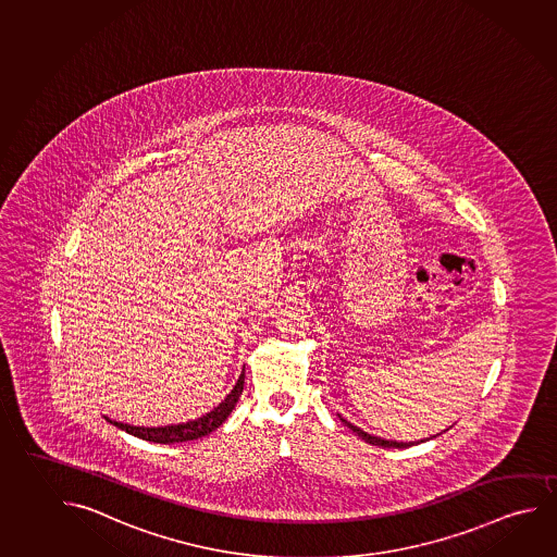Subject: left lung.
<instances>
[{"instance_id": "8db88e82", "label": "left lung", "mask_w": 557, "mask_h": 557, "mask_svg": "<svg viewBox=\"0 0 557 557\" xmlns=\"http://www.w3.org/2000/svg\"><path fill=\"white\" fill-rule=\"evenodd\" d=\"M341 421L349 426L352 433L359 434L360 438L368 444H374V446H382V448H407V446H413V444L424 443V441H419V443H397V441H386V438H380V436H374V434H368L367 431H362L359 426H355V424L349 423L347 419H343L339 416ZM448 431V429H446ZM436 436V434H434ZM433 438V436H431Z\"/></svg>"}]
</instances>
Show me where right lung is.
I'll use <instances>...</instances> for the list:
<instances>
[{"instance_id":"add662e5","label":"right lung","mask_w":557,"mask_h":557,"mask_svg":"<svg viewBox=\"0 0 557 557\" xmlns=\"http://www.w3.org/2000/svg\"><path fill=\"white\" fill-rule=\"evenodd\" d=\"M244 382H246V367L237 377L236 386L232 387V392L222 399L220 406L214 407L207 416L198 417L195 421H187V423L165 424V426H134V424L113 421L109 417H104V419L114 426L123 429L133 436H138L141 441H148V443L175 444L197 441V438H202L212 431H216L218 426L226 421L244 392Z\"/></svg>"}]
</instances>
